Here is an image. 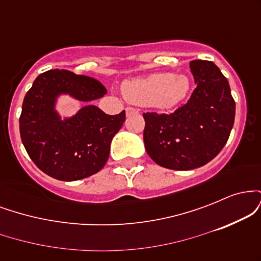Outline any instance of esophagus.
I'll return each mask as SVG.
<instances>
[{"label":"esophagus","mask_w":261,"mask_h":261,"mask_svg":"<svg viewBox=\"0 0 261 261\" xmlns=\"http://www.w3.org/2000/svg\"><path fill=\"white\" fill-rule=\"evenodd\" d=\"M139 113V110L135 109V108H131V107H127L126 108V115H131V114H137Z\"/></svg>","instance_id":"1"}]
</instances>
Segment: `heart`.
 Instances as JSON below:
<instances>
[{
    "label": "heart",
    "mask_w": 261,
    "mask_h": 261,
    "mask_svg": "<svg viewBox=\"0 0 261 261\" xmlns=\"http://www.w3.org/2000/svg\"><path fill=\"white\" fill-rule=\"evenodd\" d=\"M190 81L184 74L155 73L145 79L126 81L122 86L125 97L137 106L169 109L185 99Z\"/></svg>",
    "instance_id": "b5f03b06"
}]
</instances>
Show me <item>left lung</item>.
Wrapping results in <instances>:
<instances>
[{
    "label": "left lung",
    "mask_w": 261,
    "mask_h": 261,
    "mask_svg": "<svg viewBox=\"0 0 261 261\" xmlns=\"http://www.w3.org/2000/svg\"><path fill=\"white\" fill-rule=\"evenodd\" d=\"M196 88L174 113H143V141L149 157L168 169L205 166L220 153L234 124L236 103L228 81L212 61L194 60Z\"/></svg>",
    "instance_id": "left-lung-1"
}]
</instances>
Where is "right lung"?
Here are the masks:
<instances>
[{"instance_id": "right-lung-1", "label": "right lung", "mask_w": 261, "mask_h": 261, "mask_svg": "<svg viewBox=\"0 0 261 261\" xmlns=\"http://www.w3.org/2000/svg\"><path fill=\"white\" fill-rule=\"evenodd\" d=\"M62 93L88 103L103 97L107 89L99 81L67 70L39 74L23 100L19 131L27 153L39 169L58 180L73 181L106 166L110 142L125 121V110L108 115L98 107L86 106L61 120L55 101Z\"/></svg>"}]
</instances>
